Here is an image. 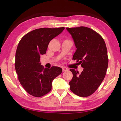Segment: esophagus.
Here are the masks:
<instances>
[{
	"label": "esophagus",
	"mask_w": 121,
	"mask_h": 121,
	"mask_svg": "<svg viewBox=\"0 0 121 121\" xmlns=\"http://www.w3.org/2000/svg\"><path fill=\"white\" fill-rule=\"evenodd\" d=\"M67 70H68V69L66 68V67H62V71H66Z\"/></svg>",
	"instance_id": "1"
}]
</instances>
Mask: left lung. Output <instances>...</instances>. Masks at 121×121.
Here are the masks:
<instances>
[{"mask_svg": "<svg viewBox=\"0 0 121 121\" xmlns=\"http://www.w3.org/2000/svg\"><path fill=\"white\" fill-rule=\"evenodd\" d=\"M77 50L73 56L84 68L82 72L70 69L73 77L70 89L75 95L85 97L92 95L101 84L107 71L108 58L105 41L97 32L89 28H67Z\"/></svg>", "mask_w": 121, "mask_h": 121, "instance_id": "1", "label": "left lung"}]
</instances>
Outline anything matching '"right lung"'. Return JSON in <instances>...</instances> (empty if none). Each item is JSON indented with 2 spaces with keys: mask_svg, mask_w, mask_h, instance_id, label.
<instances>
[{
  "mask_svg": "<svg viewBox=\"0 0 121 121\" xmlns=\"http://www.w3.org/2000/svg\"><path fill=\"white\" fill-rule=\"evenodd\" d=\"M64 29H37L20 40L15 54V70L20 84L30 95L40 97L46 95L52 89L53 79L62 73L59 67L44 69L40 65V56L45 54L50 41Z\"/></svg>",
  "mask_w": 121,
  "mask_h": 121,
  "instance_id": "right-lung-1",
  "label": "right lung"
}]
</instances>
